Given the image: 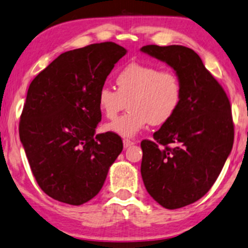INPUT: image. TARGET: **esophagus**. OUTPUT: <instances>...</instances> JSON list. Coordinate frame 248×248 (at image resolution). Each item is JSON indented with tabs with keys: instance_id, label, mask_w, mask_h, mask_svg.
Returning <instances> with one entry per match:
<instances>
[{
	"instance_id": "1",
	"label": "esophagus",
	"mask_w": 248,
	"mask_h": 248,
	"mask_svg": "<svg viewBox=\"0 0 248 248\" xmlns=\"http://www.w3.org/2000/svg\"><path fill=\"white\" fill-rule=\"evenodd\" d=\"M134 144H135V141H133V140H124V148L130 147L131 145H134Z\"/></svg>"
}]
</instances>
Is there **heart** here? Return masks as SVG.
Instances as JSON below:
<instances>
[{
    "label": "heart",
    "mask_w": 248,
    "mask_h": 248,
    "mask_svg": "<svg viewBox=\"0 0 248 248\" xmlns=\"http://www.w3.org/2000/svg\"><path fill=\"white\" fill-rule=\"evenodd\" d=\"M117 91L103 86L97 93L102 114L113 119L128 103L129 111L105 124V130L122 137H134L148 124L170 121L180 107L183 90L178 76L153 65L130 63L115 78Z\"/></svg>",
    "instance_id": "obj_1"
}]
</instances>
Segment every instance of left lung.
I'll return each instance as SVG.
<instances>
[{
	"instance_id": "1",
	"label": "left lung",
	"mask_w": 248,
	"mask_h": 248,
	"mask_svg": "<svg viewBox=\"0 0 248 248\" xmlns=\"http://www.w3.org/2000/svg\"><path fill=\"white\" fill-rule=\"evenodd\" d=\"M140 51L166 62L181 82L177 113L155 131L154 140L140 143V173L148 194L166 209H180L205 195L219 177L233 144L232 107L191 48L146 45Z\"/></svg>"
}]
</instances>
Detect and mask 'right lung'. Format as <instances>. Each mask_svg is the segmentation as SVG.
Listing matches in <instances>:
<instances>
[{"label": "right lung", "instance_id": "right-lung-1", "mask_svg": "<svg viewBox=\"0 0 248 248\" xmlns=\"http://www.w3.org/2000/svg\"><path fill=\"white\" fill-rule=\"evenodd\" d=\"M127 49L112 42L62 53L29 85L19 136L38 186L59 202L96 196L124 145L97 134V93Z\"/></svg>", "mask_w": 248, "mask_h": 248}]
</instances>
